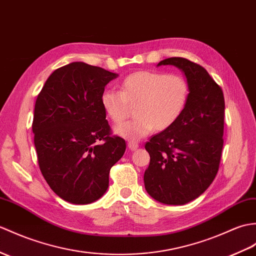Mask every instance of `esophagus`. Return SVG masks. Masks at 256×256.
I'll return each instance as SVG.
<instances>
[{"label": "esophagus", "instance_id": "34e87169", "mask_svg": "<svg viewBox=\"0 0 256 256\" xmlns=\"http://www.w3.org/2000/svg\"><path fill=\"white\" fill-rule=\"evenodd\" d=\"M128 147L130 148V150H138V142H128Z\"/></svg>", "mask_w": 256, "mask_h": 256}]
</instances>
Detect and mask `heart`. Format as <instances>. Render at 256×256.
<instances>
[{"mask_svg":"<svg viewBox=\"0 0 256 256\" xmlns=\"http://www.w3.org/2000/svg\"><path fill=\"white\" fill-rule=\"evenodd\" d=\"M190 98V85L180 74L138 70L124 77L121 90L106 88L100 96L104 114L116 124L122 123L135 106V118L114 128L128 140H140L154 130H166L179 120Z\"/></svg>","mask_w":256,"mask_h":256,"instance_id":"1","label":"heart"}]
</instances>
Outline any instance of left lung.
Segmentation results:
<instances>
[{
    "mask_svg": "<svg viewBox=\"0 0 256 256\" xmlns=\"http://www.w3.org/2000/svg\"><path fill=\"white\" fill-rule=\"evenodd\" d=\"M159 65H174L183 70L190 98L179 120L145 144L150 162L144 183L147 193L160 203L183 205L203 194L218 172L224 98L222 87L200 64L169 58Z\"/></svg>",
    "mask_w": 256,
    "mask_h": 256,
    "instance_id": "left-lung-1",
    "label": "left lung"
}]
</instances>
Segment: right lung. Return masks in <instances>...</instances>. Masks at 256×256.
I'll return each instance as SVG.
<instances>
[{
  "instance_id": "right-lung-1",
  "label": "right lung",
  "mask_w": 256,
  "mask_h": 256,
  "mask_svg": "<svg viewBox=\"0 0 256 256\" xmlns=\"http://www.w3.org/2000/svg\"><path fill=\"white\" fill-rule=\"evenodd\" d=\"M118 77L102 68L73 62L56 70L34 104L32 132L38 164L51 190L72 204H89L109 186V172L126 144L112 130L100 104Z\"/></svg>"
}]
</instances>
